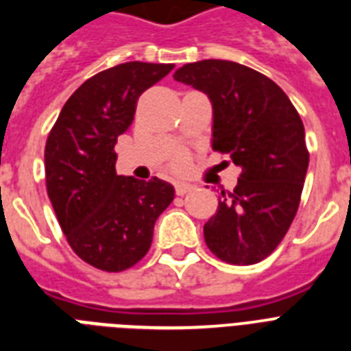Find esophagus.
<instances>
[{"label":"esophagus","mask_w":351,"mask_h":351,"mask_svg":"<svg viewBox=\"0 0 351 351\" xmlns=\"http://www.w3.org/2000/svg\"><path fill=\"white\" fill-rule=\"evenodd\" d=\"M193 189L191 184H186V182H178V184H175V191L178 197H184L186 193H189Z\"/></svg>","instance_id":"1"}]
</instances>
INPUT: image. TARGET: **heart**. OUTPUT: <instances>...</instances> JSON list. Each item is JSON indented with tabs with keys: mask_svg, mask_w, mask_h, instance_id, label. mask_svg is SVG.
Wrapping results in <instances>:
<instances>
[{
	"mask_svg": "<svg viewBox=\"0 0 351 351\" xmlns=\"http://www.w3.org/2000/svg\"><path fill=\"white\" fill-rule=\"evenodd\" d=\"M186 162H187V156L184 153H178L175 158H173V165H175L176 169H182V167L186 165Z\"/></svg>",
	"mask_w": 351,
	"mask_h": 351,
	"instance_id": "1",
	"label": "heart"
}]
</instances>
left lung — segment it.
<instances>
[{"label": "left lung", "instance_id": "8db88e82", "mask_svg": "<svg viewBox=\"0 0 351 351\" xmlns=\"http://www.w3.org/2000/svg\"><path fill=\"white\" fill-rule=\"evenodd\" d=\"M175 80L209 96L213 149L242 167L204 224L206 244L228 264L264 261L288 233L304 187L310 153L299 112L273 80L240 63H187Z\"/></svg>", "mask_w": 351, "mask_h": 351}]
</instances>
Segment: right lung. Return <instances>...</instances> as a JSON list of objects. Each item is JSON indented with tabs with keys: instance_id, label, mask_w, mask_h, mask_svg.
Listing matches in <instances>:
<instances>
[{
	"instance_id": "right-lung-1",
	"label": "right lung",
	"mask_w": 351,
	"mask_h": 351,
	"mask_svg": "<svg viewBox=\"0 0 351 351\" xmlns=\"http://www.w3.org/2000/svg\"><path fill=\"white\" fill-rule=\"evenodd\" d=\"M175 69L173 63H120L80 85L63 106L45 143V180L69 245L109 273L140 262L154 222L175 189L153 176L117 175L114 145L129 131L138 98Z\"/></svg>"
}]
</instances>
